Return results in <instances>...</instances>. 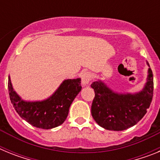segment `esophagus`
<instances>
[{"instance_id":"34e87169","label":"esophagus","mask_w":160,"mask_h":160,"mask_svg":"<svg viewBox=\"0 0 160 160\" xmlns=\"http://www.w3.org/2000/svg\"><path fill=\"white\" fill-rule=\"evenodd\" d=\"M81 78H82V84L83 87L87 86L90 83V79H91V75L89 72H83L81 74Z\"/></svg>"}]
</instances>
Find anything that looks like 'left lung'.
Wrapping results in <instances>:
<instances>
[{"mask_svg":"<svg viewBox=\"0 0 160 160\" xmlns=\"http://www.w3.org/2000/svg\"><path fill=\"white\" fill-rule=\"evenodd\" d=\"M148 66L147 82L136 93H118L102 80L91 84L95 97L91 114L100 127L109 131H123L138 123L147 113L153 97V73Z\"/></svg>","mask_w":160,"mask_h":160,"instance_id":"left-lung-1","label":"left lung"}]
</instances>
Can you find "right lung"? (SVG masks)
Instances as JSON below:
<instances>
[{
    "label": "right lung",
    "mask_w": 160,
    "mask_h": 160,
    "mask_svg": "<svg viewBox=\"0 0 160 160\" xmlns=\"http://www.w3.org/2000/svg\"><path fill=\"white\" fill-rule=\"evenodd\" d=\"M8 89L11 102L21 118L35 128L52 129L62 125L69 109L82 90L81 78L66 79L52 95L42 101H25L14 90L8 76Z\"/></svg>",
    "instance_id": "1"
}]
</instances>
